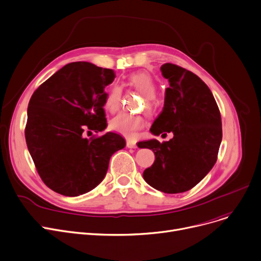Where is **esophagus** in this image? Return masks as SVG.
Listing matches in <instances>:
<instances>
[{
    "label": "esophagus",
    "mask_w": 261,
    "mask_h": 261,
    "mask_svg": "<svg viewBox=\"0 0 261 261\" xmlns=\"http://www.w3.org/2000/svg\"><path fill=\"white\" fill-rule=\"evenodd\" d=\"M126 146L128 148H136L137 145H136V141L135 140H132V139H127L126 140Z\"/></svg>",
    "instance_id": "1"
}]
</instances>
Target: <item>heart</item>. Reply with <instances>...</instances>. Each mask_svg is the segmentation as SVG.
Instances as JSON below:
<instances>
[{
  "mask_svg": "<svg viewBox=\"0 0 261 261\" xmlns=\"http://www.w3.org/2000/svg\"><path fill=\"white\" fill-rule=\"evenodd\" d=\"M127 83L136 88L146 98V109H151V99L156 96L157 85L152 76L146 71H137L130 73L127 78ZM121 96V88L118 85L112 86L104 99V109L107 112L115 113L119 107ZM144 125V119L139 115H130L120 113L111 121V128L121 135L133 138L137 132Z\"/></svg>",
  "mask_w": 261,
  "mask_h": 261,
  "instance_id": "1",
  "label": "heart"
}]
</instances>
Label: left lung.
<instances>
[{
    "mask_svg": "<svg viewBox=\"0 0 261 261\" xmlns=\"http://www.w3.org/2000/svg\"><path fill=\"white\" fill-rule=\"evenodd\" d=\"M170 86L164 106L150 133H173L170 141L138 143L152 149L155 162L143 172L148 185L167 194L183 193L198 185L216 163L222 140L221 116L211 89L190 70L165 63L160 67Z\"/></svg>",
    "mask_w": 261,
    "mask_h": 261,
    "instance_id": "8db88e82",
    "label": "left lung"
}]
</instances>
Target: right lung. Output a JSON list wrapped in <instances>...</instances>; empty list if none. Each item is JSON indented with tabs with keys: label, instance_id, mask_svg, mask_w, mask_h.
I'll return each mask as SVG.
<instances>
[{
	"label": "right lung",
	"instance_id": "1",
	"mask_svg": "<svg viewBox=\"0 0 261 261\" xmlns=\"http://www.w3.org/2000/svg\"><path fill=\"white\" fill-rule=\"evenodd\" d=\"M115 71L89 62L66 64L30 98L25 139L43 182L63 196L75 197L104 179L114 152L125 146L119 134L109 132L87 139L85 129L106 128L105 87Z\"/></svg>",
	"mask_w": 261,
	"mask_h": 261
}]
</instances>
